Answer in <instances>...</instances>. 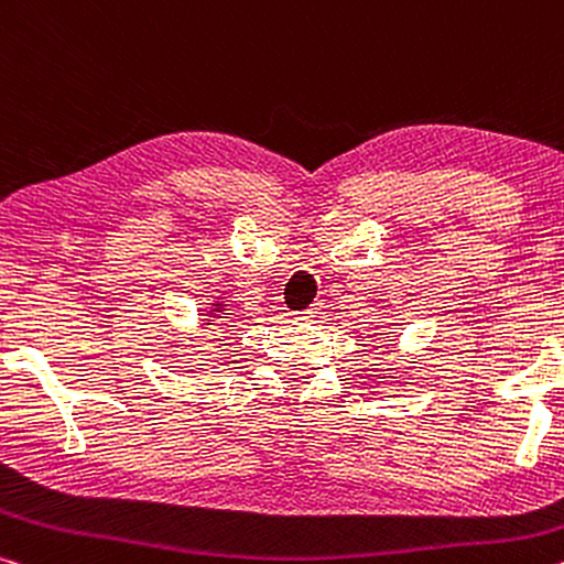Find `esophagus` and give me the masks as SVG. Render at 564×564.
<instances>
[{"label": "esophagus", "instance_id": "1", "mask_svg": "<svg viewBox=\"0 0 564 564\" xmlns=\"http://www.w3.org/2000/svg\"><path fill=\"white\" fill-rule=\"evenodd\" d=\"M321 311H324V303H314V306L311 308H306V311H301V314L296 316V318H301L303 324H311V321H316V318H321Z\"/></svg>", "mask_w": 564, "mask_h": 564}]
</instances>
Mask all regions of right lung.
I'll return each instance as SVG.
<instances>
[{
	"label": "right lung",
	"mask_w": 564,
	"mask_h": 564,
	"mask_svg": "<svg viewBox=\"0 0 564 564\" xmlns=\"http://www.w3.org/2000/svg\"><path fill=\"white\" fill-rule=\"evenodd\" d=\"M228 306H230V299L228 296H213V303H208V306L203 308L205 314H200L203 316L200 324L203 326H216V321L230 318V314H228L230 308ZM208 330H213V328H208Z\"/></svg>",
	"instance_id": "obj_1"
}]
</instances>
